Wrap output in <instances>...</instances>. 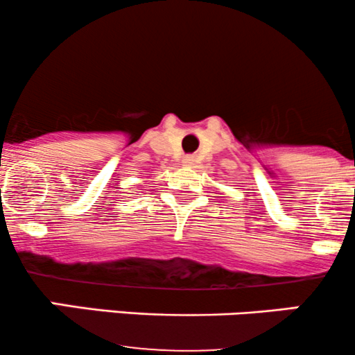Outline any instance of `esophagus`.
<instances>
[{"label":"esophagus","instance_id":"1","mask_svg":"<svg viewBox=\"0 0 355 355\" xmlns=\"http://www.w3.org/2000/svg\"><path fill=\"white\" fill-rule=\"evenodd\" d=\"M183 164H185V165H191V164H193V162H195V158L193 157H183Z\"/></svg>","mask_w":355,"mask_h":355}]
</instances>
